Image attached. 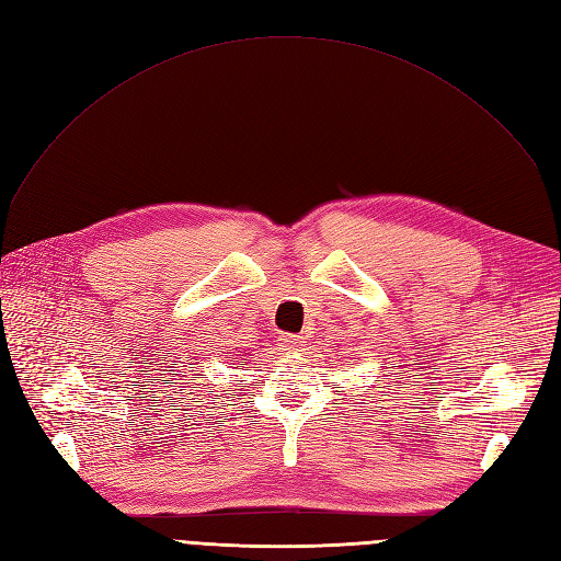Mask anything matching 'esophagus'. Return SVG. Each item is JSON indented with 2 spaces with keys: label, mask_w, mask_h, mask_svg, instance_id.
<instances>
[{
  "label": "esophagus",
  "mask_w": 561,
  "mask_h": 561,
  "mask_svg": "<svg viewBox=\"0 0 561 561\" xmlns=\"http://www.w3.org/2000/svg\"><path fill=\"white\" fill-rule=\"evenodd\" d=\"M278 341H280V345H283V351H287V353H299L301 347H304V339H301V336L283 334Z\"/></svg>",
  "instance_id": "obj_1"
}]
</instances>
